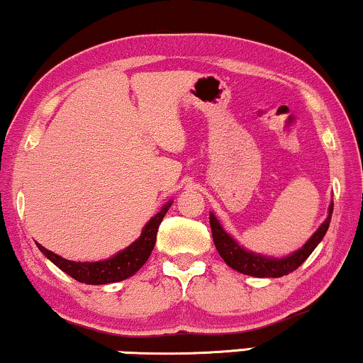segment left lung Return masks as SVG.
Segmentation results:
<instances>
[{
  "instance_id": "left-lung-1",
  "label": "left lung",
  "mask_w": 363,
  "mask_h": 363,
  "mask_svg": "<svg viewBox=\"0 0 363 363\" xmlns=\"http://www.w3.org/2000/svg\"><path fill=\"white\" fill-rule=\"evenodd\" d=\"M332 213L333 203H330L328 217H326V220L318 227V230L310 237V240H308L301 249L294 250L289 256L279 259L266 257L262 256V254L250 252V250L240 247V245L223 230L220 222L217 220V217L213 216V213H210V227H212L213 244H216L218 254H220V257L225 261L227 266L232 267V269L254 277H281L289 274V272H293L294 269H298V267L310 257V254L315 250L316 245L321 242L326 230H328L330 220H332Z\"/></svg>"
}]
</instances>
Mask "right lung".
Segmentation results:
<instances>
[{"label": "right lung", "instance_id": "add662e5", "mask_svg": "<svg viewBox=\"0 0 363 363\" xmlns=\"http://www.w3.org/2000/svg\"><path fill=\"white\" fill-rule=\"evenodd\" d=\"M173 202H168L163 208L151 217L143 229L140 239H136L131 245L121 250L116 256L104 259L97 262H75L67 261V259L57 256L52 250L45 249L42 244L37 242V247L55 264L58 269L67 272L70 277H74L79 283L86 284H109L118 283V281L128 279L133 274H136L141 269V266L151 256V250L155 247L156 234H158L160 223L163 217L167 216L168 208L172 207Z\"/></svg>", "mask_w": 363, "mask_h": 363}]
</instances>
